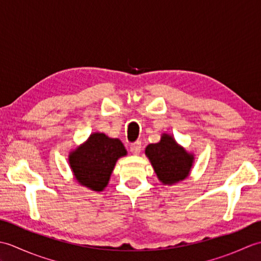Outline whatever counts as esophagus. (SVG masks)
I'll return each instance as SVG.
<instances>
[{
  "mask_svg": "<svg viewBox=\"0 0 261 261\" xmlns=\"http://www.w3.org/2000/svg\"><path fill=\"white\" fill-rule=\"evenodd\" d=\"M130 151L134 154H139L141 151V142L140 141L132 142L130 145Z\"/></svg>",
  "mask_w": 261,
  "mask_h": 261,
  "instance_id": "obj_1",
  "label": "esophagus"
}]
</instances>
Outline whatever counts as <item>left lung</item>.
<instances>
[{"label":"left lung","instance_id":"obj_1","mask_svg":"<svg viewBox=\"0 0 261 261\" xmlns=\"http://www.w3.org/2000/svg\"><path fill=\"white\" fill-rule=\"evenodd\" d=\"M146 154L159 180L164 184H174L185 179L190 174L194 159L168 135H164L158 143L149 145L146 148Z\"/></svg>","mask_w":261,"mask_h":261}]
</instances>
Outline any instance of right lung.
<instances>
[{
    "label": "right lung",
    "instance_id": "1",
    "mask_svg": "<svg viewBox=\"0 0 261 261\" xmlns=\"http://www.w3.org/2000/svg\"><path fill=\"white\" fill-rule=\"evenodd\" d=\"M125 154V148L119 139L93 134L86 143L71 152L69 164L80 184L99 192L108 185L116 160Z\"/></svg>",
    "mask_w": 261,
    "mask_h": 261
}]
</instances>
